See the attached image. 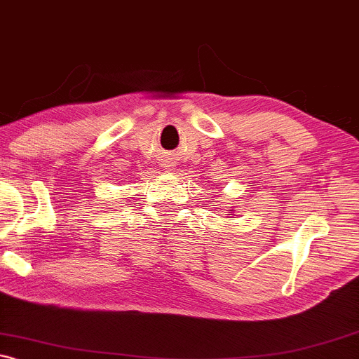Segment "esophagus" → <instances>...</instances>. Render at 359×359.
<instances>
[{"label": "esophagus", "mask_w": 359, "mask_h": 359, "mask_svg": "<svg viewBox=\"0 0 359 359\" xmlns=\"http://www.w3.org/2000/svg\"><path fill=\"white\" fill-rule=\"evenodd\" d=\"M165 166H168V168H170V166H173V165H170V163H165Z\"/></svg>", "instance_id": "esophagus-1"}]
</instances>
